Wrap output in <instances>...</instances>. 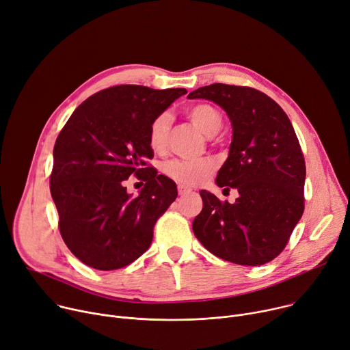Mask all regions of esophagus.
<instances>
[{
  "mask_svg": "<svg viewBox=\"0 0 350 350\" xmlns=\"http://www.w3.org/2000/svg\"><path fill=\"white\" fill-rule=\"evenodd\" d=\"M177 189H178V194H180V196H185V194H189V193H191V189L187 188V187H184V185H178V187H177Z\"/></svg>",
  "mask_w": 350,
  "mask_h": 350,
  "instance_id": "34e87169",
  "label": "esophagus"
}]
</instances>
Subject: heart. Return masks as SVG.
Returning <instances> with one entry per match:
<instances>
[{
  "label": "heart",
  "mask_w": 350,
  "mask_h": 350,
  "mask_svg": "<svg viewBox=\"0 0 350 350\" xmlns=\"http://www.w3.org/2000/svg\"><path fill=\"white\" fill-rule=\"evenodd\" d=\"M188 118L205 137L216 135L221 129V117L216 109L209 105H196L187 110ZM172 126V114L163 111L157 114L149 126V145L153 150L161 152L165 149ZM215 170V165L209 159L198 162L170 161L163 166L165 174L173 181L184 187H194L204 183Z\"/></svg>",
  "instance_id": "heart-1"
}]
</instances>
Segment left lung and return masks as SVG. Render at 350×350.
<instances>
[{"instance_id":"obj_1","label":"left lung","mask_w":350,"mask_h":350,"mask_svg":"<svg viewBox=\"0 0 350 350\" xmlns=\"http://www.w3.org/2000/svg\"><path fill=\"white\" fill-rule=\"evenodd\" d=\"M187 98L211 100L226 111L232 144L216 184L239 193L233 204H221L201 189L196 237L213 256L233 264L272 261L304 211L306 163L289 117L265 93L245 86L213 83Z\"/></svg>"}]
</instances>
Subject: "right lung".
<instances>
[{
  "label": "right lung",
  "instance_id": "obj_1",
  "mask_svg": "<svg viewBox=\"0 0 350 350\" xmlns=\"http://www.w3.org/2000/svg\"><path fill=\"white\" fill-rule=\"evenodd\" d=\"M185 93L113 86L88 98L59 133L50 191L62 240L88 267L118 269L149 248L157 217L177 198L172 178L144 167L153 157L149 126ZM131 174L146 181L137 198L123 187Z\"/></svg>",
  "mask_w": 350,
  "mask_h": 350
}]
</instances>
